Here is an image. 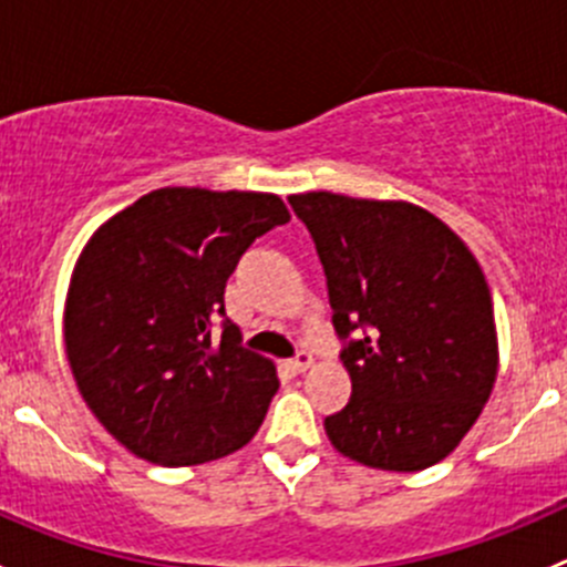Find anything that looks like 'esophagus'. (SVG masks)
<instances>
[{
    "label": "esophagus",
    "mask_w": 567,
    "mask_h": 567,
    "mask_svg": "<svg viewBox=\"0 0 567 567\" xmlns=\"http://www.w3.org/2000/svg\"><path fill=\"white\" fill-rule=\"evenodd\" d=\"M312 362H316V359H312L310 351H299L293 359L285 362V368H288L290 373H305V370L312 368Z\"/></svg>",
    "instance_id": "34e87169"
}]
</instances>
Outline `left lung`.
I'll use <instances>...</instances> for the list:
<instances>
[{"mask_svg": "<svg viewBox=\"0 0 567 567\" xmlns=\"http://www.w3.org/2000/svg\"><path fill=\"white\" fill-rule=\"evenodd\" d=\"M320 257L353 394L326 416L351 461L420 472L447 458L496 381L488 285L466 244L411 203L288 197Z\"/></svg>", "mask_w": 567, "mask_h": 567, "instance_id": "1", "label": "left lung"}]
</instances>
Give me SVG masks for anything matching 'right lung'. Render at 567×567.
I'll use <instances>...</instances> for the list:
<instances>
[{
    "label": "right lung",
    "instance_id": "add662e5",
    "mask_svg": "<svg viewBox=\"0 0 567 567\" xmlns=\"http://www.w3.org/2000/svg\"><path fill=\"white\" fill-rule=\"evenodd\" d=\"M288 219L277 194L173 186L90 238L68 290V362L101 425L134 455L214 461L262 425L277 368L244 348L225 285L251 241Z\"/></svg>",
    "mask_w": 567,
    "mask_h": 567
}]
</instances>
